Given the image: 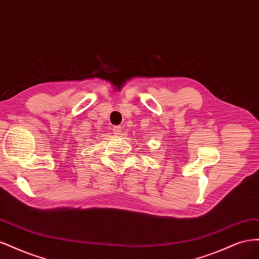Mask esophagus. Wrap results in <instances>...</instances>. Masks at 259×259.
<instances>
[{
	"label": "esophagus",
	"mask_w": 259,
	"mask_h": 259,
	"mask_svg": "<svg viewBox=\"0 0 259 259\" xmlns=\"http://www.w3.org/2000/svg\"><path fill=\"white\" fill-rule=\"evenodd\" d=\"M112 132H113L114 135H121L122 134V127L121 126H114Z\"/></svg>",
	"instance_id": "obj_1"
}]
</instances>
